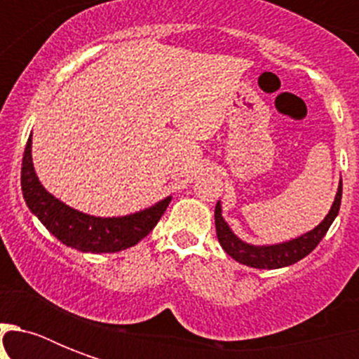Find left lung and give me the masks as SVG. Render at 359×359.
I'll list each match as a JSON object with an SVG mask.
<instances>
[{"label": "left lung", "instance_id": "1", "mask_svg": "<svg viewBox=\"0 0 359 359\" xmlns=\"http://www.w3.org/2000/svg\"><path fill=\"white\" fill-rule=\"evenodd\" d=\"M341 196H343V182H339L337 194H335L334 205L326 214V218L315 227V229L307 231L306 235L296 236L292 240L281 242V244H270V245H253L248 244L244 240L231 231L229 224L225 222L222 216V205L219 201L216 203V210H214V219H216V235H218L219 244L225 250L227 255H231L240 264L251 268H264V270H276V268L290 266L294 262L302 261L304 257L309 255L318 242L324 238L328 233L330 225L334 224L337 218L341 207Z\"/></svg>", "mask_w": 359, "mask_h": 359}]
</instances>
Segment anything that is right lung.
Returning <instances> with one entry per match:
<instances>
[{"label": "right lung", "mask_w": 359, "mask_h": 359, "mask_svg": "<svg viewBox=\"0 0 359 359\" xmlns=\"http://www.w3.org/2000/svg\"><path fill=\"white\" fill-rule=\"evenodd\" d=\"M22 194L31 212L55 238L83 253H115L132 248L154 229L171 201V197H165L140 212L114 218L80 212L59 201L41 184L31 158V135L22 160Z\"/></svg>", "instance_id": "1"}]
</instances>
